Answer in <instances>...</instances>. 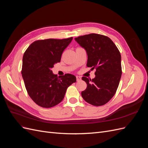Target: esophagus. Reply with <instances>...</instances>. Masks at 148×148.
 I'll return each mask as SVG.
<instances>
[{
    "label": "esophagus",
    "instance_id": "obj_1",
    "mask_svg": "<svg viewBox=\"0 0 148 148\" xmlns=\"http://www.w3.org/2000/svg\"><path fill=\"white\" fill-rule=\"evenodd\" d=\"M77 82H78V81H79V80H81V77H79V76H77Z\"/></svg>",
    "mask_w": 148,
    "mask_h": 148
}]
</instances>
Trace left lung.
Here are the masks:
<instances>
[{
    "label": "left lung",
    "mask_w": 148,
    "mask_h": 148,
    "mask_svg": "<svg viewBox=\"0 0 148 148\" xmlns=\"http://www.w3.org/2000/svg\"><path fill=\"white\" fill-rule=\"evenodd\" d=\"M75 40L87 53V66L96 70L95 78L82 77L87 87L82 92V96L91 105H104L112 98L119 86L122 76L120 53L106 36L91 33Z\"/></svg>",
    "instance_id": "1"
}]
</instances>
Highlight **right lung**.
Listing matches in <instances>:
<instances>
[{
  "mask_svg": "<svg viewBox=\"0 0 148 148\" xmlns=\"http://www.w3.org/2000/svg\"><path fill=\"white\" fill-rule=\"evenodd\" d=\"M72 39L71 37L38 40L25 51L22 77L29 96L38 106L50 108L59 104L67 88L77 81L73 75L67 73L58 77L52 71L54 64L60 62L62 52Z\"/></svg>",
  "mask_w": 148,
  "mask_h": 148,
  "instance_id": "add662e5",
  "label": "right lung"
}]
</instances>
